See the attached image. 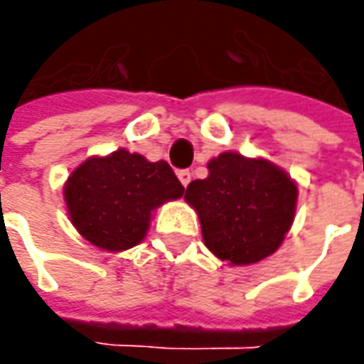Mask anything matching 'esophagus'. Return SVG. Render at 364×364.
<instances>
[{
    "mask_svg": "<svg viewBox=\"0 0 364 364\" xmlns=\"http://www.w3.org/2000/svg\"><path fill=\"white\" fill-rule=\"evenodd\" d=\"M178 180L182 182V186H188L190 180H192V172L190 170H180L178 172Z\"/></svg>",
    "mask_w": 364,
    "mask_h": 364,
    "instance_id": "obj_1",
    "label": "esophagus"
}]
</instances>
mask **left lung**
Here are the masks:
<instances>
[{
    "mask_svg": "<svg viewBox=\"0 0 364 364\" xmlns=\"http://www.w3.org/2000/svg\"><path fill=\"white\" fill-rule=\"evenodd\" d=\"M184 198L198 213L204 245L232 265L257 263L282 245L296 213L298 188L267 160L227 151L208 161Z\"/></svg>",
    "mask_w": 364,
    "mask_h": 364,
    "instance_id": "8db88e82",
    "label": "left lung"
}]
</instances>
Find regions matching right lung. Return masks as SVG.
I'll return each mask as SVG.
<instances>
[{
	"label": "right lung",
	"instance_id": "obj_1",
	"mask_svg": "<svg viewBox=\"0 0 364 364\" xmlns=\"http://www.w3.org/2000/svg\"><path fill=\"white\" fill-rule=\"evenodd\" d=\"M184 194L168 161H147L117 149L80 164L64 186L77 231L107 251H123L146 237L151 210Z\"/></svg>",
	"mask_w": 364,
	"mask_h": 364
}]
</instances>
